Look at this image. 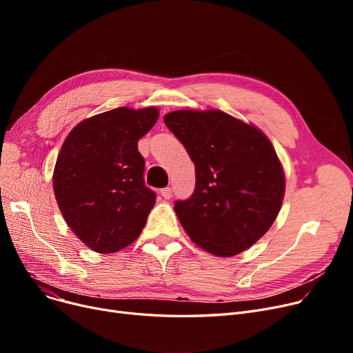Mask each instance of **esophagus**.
<instances>
[{"instance_id": "obj_1", "label": "esophagus", "mask_w": 353, "mask_h": 353, "mask_svg": "<svg viewBox=\"0 0 353 353\" xmlns=\"http://www.w3.org/2000/svg\"><path fill=\"white\" fill-rule=\"evenodd\" d=\"M160 193L164 199H170L172 197V188H164V189L160 190Z\"/></svg>"}]
</instances>
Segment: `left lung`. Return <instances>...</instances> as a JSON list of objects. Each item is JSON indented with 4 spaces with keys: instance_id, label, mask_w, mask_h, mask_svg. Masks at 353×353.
<instances>
[{
    "instance_id": "8db88e82",
    "label": "left lung",
    "mask_w": 353,
    "mask_h": 353,
    "mask_svg": "<svg viewBox=\"0 0 353 353\" xmlns=\"http://www.w3.org/2000/svg\"><path fill=\"white\" fill-rule=\"evenodd\" d=\"M165 125L186 148L196 188L174 212L193 242L214 256L249 249L273 225L285 196V174L270 140L220 110H177Z\"/></svg>"
}]
</instances>
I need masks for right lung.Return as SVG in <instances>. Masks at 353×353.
<instances>
[{"label":"right lung","mask_w":353,"mask_h":353,"mask_svg":"<svg viewBox=\"0 0 353 353\" xmlns=\"http://www.w3.org/2000/svg\"><path fill=\"white\" fill-rule=\"evenodd\" d=\"M157 119L156 107H119L79 123L61 145L54 194L68 228L94 252L133 243L154 206L137 143Z\"/></svg>","instance_id":"1"}]
</instances>
